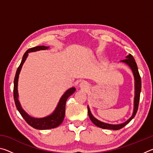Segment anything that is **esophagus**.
Returning a JSON list of instances; mask_svg holds the SVG:
<instances>
[{
  "label": "esophagus",
  "mask_w": 153,
  "mask_h": 153,
  "mask_svg": "<svg viewBox=\"0 0 153 153\" xmlns=\"http://www.w3.org/2000/svg\"><path fill=\"white\" fill-rule=\"evenodd\" d=\"M79 87L81 88V89L84 90H86L88 89L89 88V85L88 84L87 82H85V81H83L81 83H80L79 84Z\"/></svg>",
  "instance_id": "34e87169"
}]
</instances>
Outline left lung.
Wrapping results in <instances>:
<instances>
[{
	"mask_svg": "<svg viewBox=\"0 0 153 153\" xmlns=\"http://www.w3.org/2000/svg\"><path fill=\"white\" fill-rule=\"evenodd\" d=\"M126 58L127 59H123V60L121 61L123 62V63H125L126 64L128 65L129 67H130L131 70H132L134 76V79H135V97H134V107L133 114L132 115H131V117L129 118L128 120H127L126 122L121 124H116V125H113V124H108V123L102 122V121H100L99 120H98L97 119H96L94 116L92 115L91 112H90V108L88 106V113L90 120L92 121V122L94 123L95 126L99 127L100 128L114 129V130H118V129H120L122 128H123L126 125H127L129 121L135 117L136 114L137 113V111H138L139 101H140V92H141V77L139 74L138 67H137L135 59H134L133 56L131 55V54H129V55L126 56Z\"/></svg>",
	"mask_w": 153,
	"mask_h": 153,
	"instance_id": "1",
	"label": "left lung"
}]
</instances>
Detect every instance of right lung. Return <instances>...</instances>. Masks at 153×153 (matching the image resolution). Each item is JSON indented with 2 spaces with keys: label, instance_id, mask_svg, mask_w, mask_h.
I'll use <instances>...</instances> for the list:
<instances>
[{
  "label": "right lung",
  "instance_id": "obj_1",
  "mask_svg": "<svg viewBox=\"0 0 153 153\" xmlns=\"http://www.w3.org/2000/svg\"><path fill=\"white\" fill-rule=\"evenodd\" d=\"M48 47L45 46H36L32 48L28 49V50L24 53L23 56V59L21 62L19 67L17 68V70L15 74V77L14 79V88H13V97L15 105L17 110L20 113L21 115L24 119L25 121L29 124L32 128L37 129H48L55 128L58 127L61 123L63 122L65 117V104L66 101L70 96L74 94V92L76 91L75 88H71L69 90L65 92V94L62 96L60 100H59V104L56 107V109L54 111V112L51 115L47 116V117L43 118H34L27 115V113L25 112V111L21 107V105L18 100V92H17V84H18V78H19V75L20 73L21 69L23 66V64L26 59L28 55V53L30 52H35L40 50H46L48 49Z\"/></svg>",
  "mask_w": 153,
  "mask_h": 153
}]
</instances>
